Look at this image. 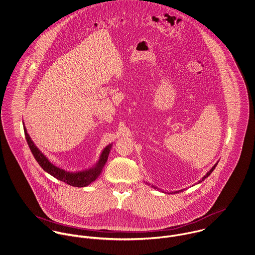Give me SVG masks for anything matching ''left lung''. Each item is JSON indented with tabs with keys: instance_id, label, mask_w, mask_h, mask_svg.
<instances>
[{
	"instance_id": "left-lung-1",
	"label": "left lung",
	"mask_w": 255,
	"mask_h": 255,
	"mask_svg": "<svg viewBox=\"0 0 255 255\" xmlns=\"http://www.w3.org/2000/svg\"><path fill=\"white\" fill-rule=\"evenodd\" d=\"M216 166H217V163H216V164H215V165H214V166H213V167H212V168H211V169L206 173V175H205L204 177H202V179H201V180H199V183H200V182H202L206 177H208V176L212 173V171L215 169V167H216ZM153 188H156V187H154V186H153ZM181 191H183V189H182V190H179V191H175V192H170V193H171V194H172V193H178V192H181Z\"/></svg>"
}]
</instances>
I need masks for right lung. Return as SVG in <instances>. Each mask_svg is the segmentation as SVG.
I'll return each instance as SVG.
<instances>
[{
	"mask_svg": "<svg viewBox=\"0 0 255 255\" xmlns=\"http://www.w3.org/2000/svg\"><path fill=\"white\" fill-rule=\"evenodd\" d=\"M23 129H24V135H25L26 142L29 146V149L33 154L34 158L36 159V161L39 163V165L46 172H48L49 174H51L52 176H54L55 178H57L61 181H64L65 183L75 186V187H85V186L91 184L92 182H94L98 178V176L102 173V167L104 166V164L107 160L110 149L112 147V145L110 144L106 148H104V150L102 151V154H101L100 160L94 167H92L88 170H83V171H79V172H69V171H66L64 169H61V168L55 166L53 163H51L48 160V158L36 148L34 143L31 141L29 135L26 132L25 127H23Z\"/></svg>",
	"mask_w": 255,
	"mask_h": 255,
	"instance_id": "1",
	"label": "right lung"
}]
</instances>
